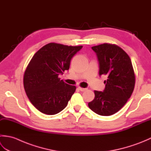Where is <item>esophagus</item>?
Instances as JSON below:
<instances>
[{"mask_svg": "<svg viewBox=\"0 0 151 151\" xmlns=\"http://www.w3.org/2000/svg\"><path fill=\"white\" fill-rule=\"evenodd\" d=\"M78 88L79 90L81 91H84L86 90V89H87L86 88H81V87H78Z\"/></svg>", "mask_w": 151, "mask_h": 151, "instance_id": "34e87169", "label": "esophagus"}]
</instances>
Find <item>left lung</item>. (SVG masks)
<instances>
[{"label": "left lung", "instance_id": "left-lung-1", "mask_svg": "<svg viewBox=\"0 0 151 151\" xmlns=\"http://www.w3.org/2000/svg\"><path fill=\"white\" fill-rule=\"evenodd\" d=\"M99 63V75L107 76L103 91H95L88 106L95 113L109 116L127 103L134 89L135 75L129 55L115 45L104 43L91 47Z\"/></svg>", "mask_w": 151, "mask_h": 151}]
</instances>
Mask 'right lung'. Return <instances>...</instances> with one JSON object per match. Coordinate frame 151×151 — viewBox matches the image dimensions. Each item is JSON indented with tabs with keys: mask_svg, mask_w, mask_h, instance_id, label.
Wrapping results in <instances>:
<instances>
[{
	"mask_svg": "<svg viewBox=\"0 0 151 151\" xmlns=\"http://www.w3.org/2000/svg\"><path fill=\"white\" fill-rule=\"evenodd\" d=\"M82 48L50 43L31 59L24 72V88L31 103L41 113L54 115L67 106L76 87L58 76L69 70L72 58Z\"/></svg>",
	"mask_w": 151,
	"mask_h": 151,
	"instance_id": "right-lung-1",
	"label": "right lung"
}]
</instances>
